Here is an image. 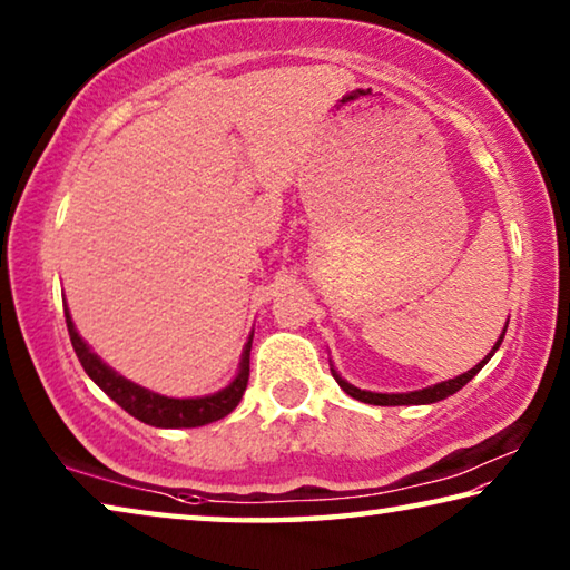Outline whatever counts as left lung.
Returning <instances> with one entry per match:
<instances>
[{"label": "left lung", "mask_w": 570, "mask_h": 570, "mask_svg": "<svg viewBox=\"0 0 570 570\" xmlns=\"http://www.w3.org/2000/svg\"><path fill=\"white\" fill-rule=\"evenodd\" d=\"M503 336H505V332L500 334V340L495 342V346H493V352H490L485 360H482L480 364H475L472 366L470 372H465V374H460V377H455V380H448V382H440V384H432V387H424V390H417V392H404V394H380V392H364V390H356V387H352L350 382H344L340 374L336 372H332L334 374V380L340 382V387L350 394V397H354V400H360V402H366V404H380V407H392V404H432V402H440V400H445V397H450V394H455L458 390H462L465 387V384L475 377V374L482 370V366L488 364V360L490 356L495 354V350L500 346V342H503Z\"/></svg>", "instance_id": "left-lung-1"}]
</instances>
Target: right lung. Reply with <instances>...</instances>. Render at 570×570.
<instances>
[{
	"mask_svg": "<svg viewBox=\"0 0 570 570\" xmlns=\"http://www.w3.org/2000/svg\"><path fill=\"white\" fill-rule=\"evenodd\" d=\"M67 320V332H70L72 350L80 360L82 370L88 372V377L98 384V387L115 400L120 407L132 414L135 420L153 424V428H200V424L216 422L226 417L228 412L236 410L248 384V362H250V336L244 350V360H240L238 377L228 384L226 390L216 394H208V397L198 400H173V397H160L156 392H148L146 387H138V384L128 382L120 377L118 372H112L108 364L98 360V354L90 352V346L80 340L75 324L70 320V312L65 308Z\"/></svg>",
	"mask_w": 570,
	"mask_h": 570,
	"instance_id": "add662e5",
	"label": "right lung"
}]
</instances>
